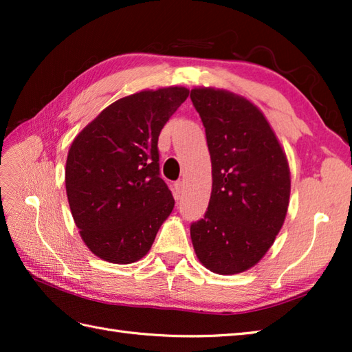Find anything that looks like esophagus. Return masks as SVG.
I'll return each instance as SVG.
<instances>
[{"instance_id":"34e87169","label":"esophagus","mask_w":352,"mask_h":352,"mask_svg":"<svg viewBox=\"0 0 352 352\" xmlns=\"http://www.w3.org/2000/svg\"><path fill=\"white\" fill-rule=\"evenodd\" d=\"M182 193H183V183L182 182H177L174 184V198L178 199V198L182 197Z\"/></svg>"}]
</instances>
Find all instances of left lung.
I'll return each mask as SVG.
<instances>
[{"label": "left lung", "instance_id": "8db88e82", "mask_svg": "<svg viewBox=\"0 0 352 352\" xmlns=\"http://www.w3.org/2000/svg\"><path fill=\"white\" fill-rule=\"evenodd\" d=\"M212 160V195L204 218L190 226L198 260L234 275L263 258L286 219L290 169L263 111L226 89L195 87Z\"/></svg>", "mask_w": 352, "mask_h": 352}]
</instances>
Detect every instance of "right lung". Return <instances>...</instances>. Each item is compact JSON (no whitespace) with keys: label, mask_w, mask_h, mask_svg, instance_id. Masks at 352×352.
<instances>
[{"label":"right lung","mask_w":352,"mask_h":352,"mask_svg":"<svg viewBox=\"0 0 352 352\" xmlns=\"http://www.w3.org/2000/svg\"><path fill=\"white\" fill-rule=\"evenodd\" d=\"M189 96L182 86L140 91L104 109L72 140L66 195L86 246L110 263L146 256L175 201L160 178V131Z\"/></svg>","instance_id":"right-lung-1"}]
</instances>
